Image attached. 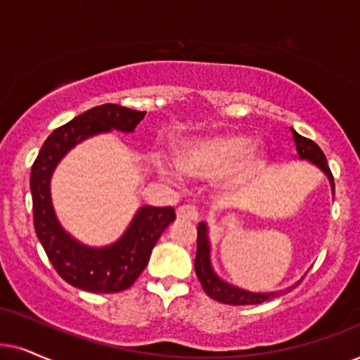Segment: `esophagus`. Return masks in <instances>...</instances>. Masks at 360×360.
Segmentation results:
<instances>
[{"mask_svg":"<svg viewBox=\"0 0 360 360\" xmlns=\"http://www.w3.org/2000/svg\"><path fill=\"white\" fill-rule=\"evenodd\" d=\"M176 215L177 219L181 220H191V222H195V220H198V209H195V205L193 204L179 205L176 210Z\"/></svg>","mask_w":360,"mask_h":360,"instance_id":"1","label":"esophagus"}]
</instances>
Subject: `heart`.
<instances>
[{
  "mask_svg": "<svg viewBox=\"0 0 360 360\" xmlns=\"http://www.w3.org/2000/svg\"><path fill=\"white\" fill-rule=\"evenodd\" d=\"M263 158V151L250 146L247 136L227 133L188 143L179 151L177 165L195 177H217L227 172L230 183L240 184L260 169Z\"/></svg>",
  "mask_w": 360,
  "mask_h": 360,
  "instance_id": "b5f03b06",
  "label": "heart"
}]
</instances>
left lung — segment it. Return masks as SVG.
<instances>
[{
  "instance_id": "left-lung-1",
  "label": "left lung",
  "mask_w": 360,
  "mask_h": 360,
  "mask_svg": "<svg viewBox=\"0 0 360 360\" xmlns=\"http://www.w3.org/2000/svg\"><path fill=\"white\" fill-rule=\"evenodd\" d=\"M295 136V143H296V150H298V155L301 160H309L313 161L316 166H319L326 174H328L330 186L334 189V177L333 172H330L329 166H328V160H326L324 153L321 148L316 145L313 140L309 138L301 136L300 133H296L293 128H291ZM209 240H207V227L205 224L200 222L198 225V252H195V260H194V266H195V275H198L200 285L207 296L210 298L219 301V303L224 304H236V306H242V304H260L263 301L273 300L276 296L288 293L295 288H288L285 291H278V293H250V291L236 288V286H230L227 283H224L220 278L215 275L212 266H210V260H209Z\"/></svg>"
}]
</instances>
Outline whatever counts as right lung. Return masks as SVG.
I'll list each match as a JSON object with an SVG mask.
<instances>
[{
  "label": "right lung",
  "mask_w": 360,
  "mask_h": 360,
  "mask_svg": "<svg viewBox=\"0 0 360 360\" xmlns=\"http://www.w3.org/2000/svg\"><path fill=\"white\" fill-rule=\"evenodd\" d=\"M117 103L98 105L47 136L31 167L32 219L36 236L56 271L67 283L90 293H118L135 283L150 260L153 247L165 229L176 219L172 207L145 205L138 210L124 236L113 245L90 248L67 236L57 222L51 204L49 181L60 158L85 138L102 131H133L145 118Z\"/></svg>",
  "instance_id": "add662e5"
}]
</instances>
